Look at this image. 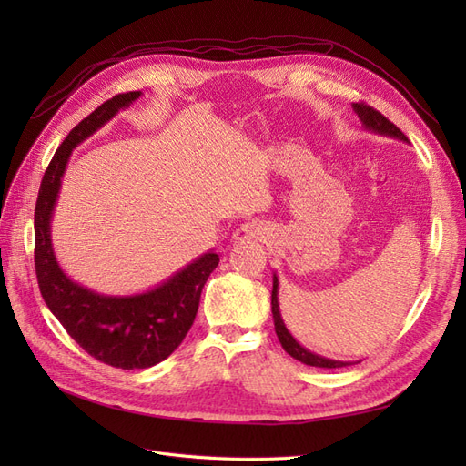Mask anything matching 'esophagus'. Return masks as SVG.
<instances>
[{"instance_id":"34e87169","label":"esophagus","mask_w":466,"mask_h":466,"mask_svg":"<svg viewBox=\"0 0 466 466\" xmlns=\"http://www.w3.org/2000/svg\"><path fill=\"white\" fill-rule=\"evenodd\" d=\"M268 237V228L260 221H250L245 223L233 233L235 243H245V241H264Z\"/></svg>"}]
</instances>
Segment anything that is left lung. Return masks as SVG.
Listing matches in <instances>:
<instances>
[{"label":"left lung","mask_w":466,"mask_h":466,"mask_svg":"<svg viewBox=\"0 0 466 466\" xmlns=\"http://www.w3.org/2000/svg\"><path fill=\"white\" fill-rule=\"evenodd\" d=\"M351 108H354L358 118L361 120V126L368 132H373V134H379V136H387V137H394V139H400V142L408 144V137L390 120H387L383 115H380V112L373 110L371 106L363 105V103L361 105L354 103V105H351ZM278 291H279V281H278V276L274 272V276H272V317H274V329H276V334H278V340H279L281 348H284L291 358H295V360L305 363V365H313V368H327V370L346 368V365H350V363H358V361H338V360L319 356V354H315V351L307 350L305 346H301L298 340H295L293 334L288 330L284 319H281L279 303H278Z\"/></svg>","instance_id":"obj_1"}]
</instances>
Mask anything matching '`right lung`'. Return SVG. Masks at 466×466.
Segmentation results:
<instances>
[{
    "label": "right lung",
    "instance_id": "1",
    "mask_svg": "<svg viewBox=\"0 0 466 466\" xmlns=\"http://www.w3.org/2000/svg\"><path fill=\"white\" fill-rule=\"evenodd\" d=\"M139 96L142 91L116 95L67 134L42 177L35 208V268L42 299L89 356L120 370H147L173 354L198 313L208 276L219 264L218 252L208 250L144 293L105 295L77 284L56 258L52 216L72 151Z\"/></svg>",
    "mask_w": 466,
    "mask_h": 466
}]
</instances>
